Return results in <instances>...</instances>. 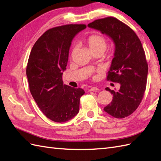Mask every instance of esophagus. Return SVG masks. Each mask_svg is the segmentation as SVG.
<instances>
[{
	"label": "esophagus",
	"mask_w": 161,
	"mask_h": 161,
	"mask_svg": "<svg viewBox=\"0 0 161 161\" xmlns=\"http://www.w3.org/2000/svg\"><path fill=\"white\" fill-rule=\"evenodd\" d=\"M99 91V89L97 88V87H91L89 89V91Z\"/></svg>",
	"instance_id": "1"
}]
</instances>
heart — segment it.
<instances>
[{"instance_id":"heart-1","label":"heart","mask_w":161,"mask_h":161,"mask_svg":"<svg viewBox=\"0 0 161 161\" xmlns=\"http://www.w3.org/2000/svg\"><path fill=\"white\" fill-rule=\"evenodd\" d=\"M86 43L89 49L93 53L97 52H104L108 47V41L106 38L103 36L98 35V34H95V35L89 36L86 40ZM76 50L77 46H75L71 52V57L75 55Z\"/></svg>"}]
</instances>
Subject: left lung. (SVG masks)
I'll return each mask as SVG.
<instances>
[{
	"label": "left lung",
	"instance_id": "1",
	"mask_svg": "<svg viewBox=\"0 0 161 161\" xmlns=\"http://www.w3.org/2000/svg\"><path fill=\"white\" fill-rule=\"evenodd\" d=\"M88 26L105 33L115 43L107 80L118 82L120 88L118 91L105 88L114 97L104 110L114 118H124L138 108L147 87L148 67L142 43L128 25L113 17L97 19Z\"/></svg>",
	"mask_w": 161,
	"mask_h": 161
}]
</instances>
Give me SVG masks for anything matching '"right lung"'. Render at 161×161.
Masks as SVG:
<instances>
[{"label": "right lung", "mask_w": 161, "mask_h": 161, "mask_svg": "<svg viewBox=\"0 0 161 161\" xmlns=\"http://www.w3.org/2000/svg\"><path fill=\"white\" fill-rule=\"evenodd\" d=\"M85 24H68L47 30L33 45L26 74L31 94L39 108L55 122H65L79 111L85 91L63 85L71 42Z\"/></svg>", "instance_id": "add662e5"}]
</instances>
